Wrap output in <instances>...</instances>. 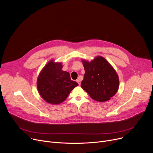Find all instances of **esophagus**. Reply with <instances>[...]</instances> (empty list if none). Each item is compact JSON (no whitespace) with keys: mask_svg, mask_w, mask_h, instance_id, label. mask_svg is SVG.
Here are the masks:
<instances>
[{"mask_svg":"<svg viewBox=\"0 0 153 153\" xmlns=\"http://www.w3.org/2000/svg\"><path fill=\"white\" fill-rule=\"evenodd\" d=\"M77 82L78 83V84H79V85H80V80L79 79H77Z\"/></svg>","mask_w":153,"mask_h":153,"instance_id":"1","label":"esophagus"}]
</instances>
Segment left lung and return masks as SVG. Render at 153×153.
<instances>
[{
  "label": "left lung",
  "instance_id": "left-lung-1",
  "mask_svg": "<svg viewBox=\"0 0 153 153\" xmlns=\"http://www.w3.org/2000/svg\"><path fill=\"white\" fill-rule=\"evenodd\" d=\"M85 69L81 87L95 101L103 102L111 99L119 87L116 70L103 56H97L90 62L82 59Z\"/></svg>",
  "mask_w": 153,
  "mask_h": 153
}]
</instances>
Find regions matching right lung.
I'll return each mask as SVG.
<instances>
[{
  "label": "right lung",
  "instance_id": "add662e5",
  "mask_svg": "<svg viewBox=\"0 0 153 153\" xmlns=\"http://www.w3.org/2000/svg\"><path fill=\"white\" fill-rule=\"evenodd\" d=\"M63 67L62 63L55 62L53 59H51L37 77L38 92L50 104L62 103L74 88L78 86L76 82L71 80L69 73L62 70Z\"/></svg>",
  "mask_w": 153,
  "mask_h": 153
}]
</instances>
